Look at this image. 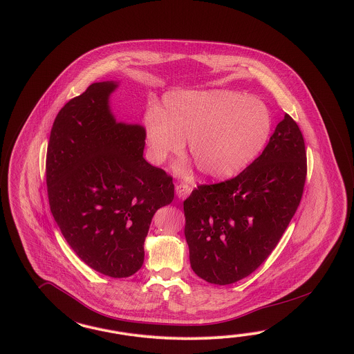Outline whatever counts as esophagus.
<instances>
[{
  "mask_svg": "<svg viewBox=\"0 0 354 354\" xmlns=\"http://www.w3.org/2000/svg\"><path fill=\"white\" fill-rule=\"evenodd\" d=\"M193 192V187L190 185H186V183H180L176 186V194L180 198V199H185L187 198L190 193Z\"/></svg>",
  "mask_w": 354,
  "mask_h": 354,
  "instance_id": "obj_1",
  "label": "esophagus"
}]
</instances>
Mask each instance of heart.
<instances>
[{
	"instance_id": "1",
	"label": "heart",
	"mask_w": 354,
	"mask_h": 354,
	"mask_svg": "<svg viewBox=\"0 0 354 354\" xmlns=\"http://www.w3.org/2000/svg\"><path fill=\"white\" fill-rule=\"evenodd\" d=\"M271 129L266 104L225 90L169 92L164 112L151 109L145 121L152 162L181 155L189 139L192 159L211 180L230 178L248 168L266 147Z\"/></svg>"
}]
</instances>
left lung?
<instances>
[{
	"label": "left lung",
	"mask_w": 354,
	"mask_h": 354,
	"mask_svg": "<svg viewBox=\"0 0 354 354\" xmlns=\"http://www.w3.org/2000/svg\"><path fill=\"white\" fill-rule=\"evenodd\" d=\"M306 171L302 133L286 114L262 155L245 171L193 190L183 211L195 274L207 283L227 286L254 272L295 216Z\"/></svg>",
	"instance_id": "1"
}]
</instances>
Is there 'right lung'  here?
<instances>
[{
  "label": "right lung",
  "mask_w": 354,
  "mask_h": 354,
  "mask_svg": "<svg viewBox=\"0 0 354 354\" xmlns=\"http://www.w3.org/2000/svg\"><path fill=\"white\" fill-rule=\"evenodd\" d=\"M97 82L58 112L46 151L52 215L70 248L100 274L121 279L145 261V240L160 207L174 198L173 178L143 158L146 131L117 122Z\"/></svg>",
  "instance_id": "add662e5"
}]
</instances>
